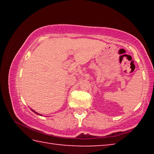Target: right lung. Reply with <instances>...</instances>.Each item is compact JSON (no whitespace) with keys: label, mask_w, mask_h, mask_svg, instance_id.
<instances>
[{"label":"right lung","mask_w":154,"mask_h":154,"mask_svg":"<svg viewBox=\"0 0 154 154\" xmlns=\"http://www.w3.org/2000/svg\"><path fill=\"white\" fill-rule=\"evenodd\" d=\"M31 110H32V111L33 112H35V113H36V114H38V115H39V113H36V112H35V111H33V110H32V109H31Z\"/></svg>","instance_id":"obj_1"}]
</instances>
